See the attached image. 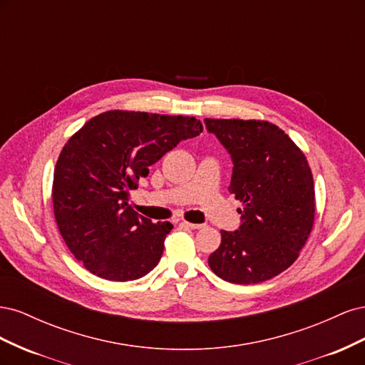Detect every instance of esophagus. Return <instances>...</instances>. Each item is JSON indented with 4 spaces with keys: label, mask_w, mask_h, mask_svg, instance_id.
Instances as JSON below:
<instances>
[{
    "label": "esophagus",
    "mask_w": 365,
    "mask_h": 365,
    "mask_svg": "<svg viewBox=\"0 0 365 365\" xmlns=\"http://www.w3.org/2000/svg\"><path fill=\"white\" fill-rule=\"evenodd\" d=\"M181 225H184L185 228H190V230H200V228H202L201 224H192V222H187V220H182Z\"/></svg>",
    "instance_id": "obj_1"
}]
</instances>
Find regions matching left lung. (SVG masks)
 Returning a JSON list of instances; mask_svg holds the SVG:
<instances>
[{"label": "left lung", "instance_id": "8db88e82", "mask_svg": "<svg viewBox=\"0 0 365 365\" xmlns=\"http://www.w3.org/2000/svg\"><path fill=\"white\" fill-rule=\"evenodd\" d=\"M233 161L228 192L242 204L236 231H220L208 267L225 282L254 284L288 269L315 216L312 172L284 132L260 120H204Z\"/></svg>", "mask_w": 365, "mask_h": 365}]
</instances>
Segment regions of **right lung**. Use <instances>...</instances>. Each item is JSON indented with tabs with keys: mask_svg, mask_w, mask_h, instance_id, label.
Wrapping results in <instances>:
<instances>
[{
	"mask_svg": "<svg viewBox=\"0 0 365 365\" xmlns=\"http://www.w3.org/2000/svg\"><path fill=\"white\" fill-rule=\"evenodd\" d=\"M201 132L195 117L108 111L68 140L54 169L53 208L65 244L88 271L129 282L157 267L173 225L135 213L130 190L152 164Z\"/></svg>",
	"mask_w": 365,
	"mask_h": 365,
	"instance_id": "right-lung-1",
	"label": "right lung"
}]
</instances>
